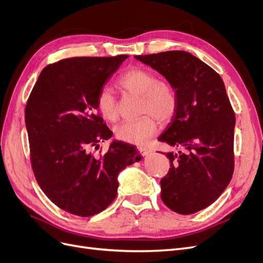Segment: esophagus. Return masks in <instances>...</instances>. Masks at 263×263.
<instances>
[{
    "mask_svg": "<svg viewBox=\"0 0 263 263\" xmlns=\"http://www.w3.org/2000/svg\"><path fill=\"white\" fill-rule=\"evenodd\" d=\"M138 149H139L140 154H141V155H143V156H146V155H148V154H149V149H148V148H146V147H144V146H139V147H138Z\"/></svg>",
    "mask_w": 263,
    "mask_h": 263,
    "instance_id": "1",
    "label": "esophagus"
}]
</instances>
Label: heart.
<instances>
[{"label": "heart", "mask_w": 263, "mask_h": 263, "mask_svg": "<svg viewBox=\"0 0 263 263\" xmlns=\"http://www.w3.org/2000/svg\"><path fill=\"white\" fill-rule=\"evenodd\" d=\"M118 86L126 93L140 96L139 112L148 114L117 126L116 137L121 141L143 145L156 131V123L149 114L159 122H167L176 114L178 107L176 91L168 82L158 81L156 74L145 68H130L119 78ZM96 105L105 120L115 122L118 119L117 103L109 89L104 87L101 90Z\"/></svg>", "instance_id": "1"}]
</instances>
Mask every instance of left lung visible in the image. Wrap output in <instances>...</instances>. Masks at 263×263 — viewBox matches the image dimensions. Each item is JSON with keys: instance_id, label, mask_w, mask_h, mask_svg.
<instances>
[{"instance_id": "8db88e82", "label": "left lung", "mask_w": 263, "mask_h": 263, "mask_svg": "<svg viewBox=\"0 0 263 263\" xmlns=\"http://www.w3.org/2000/svg\"><path fill=\"white\" fill-rule=\"evenodd\" d=\"M159 72L176 91L178 107L158 138L169 152V173L160 181L162 201L181 215L215 202L234 171L235 115L222 78L184 51L134 56Z\"/></svg>"}]
</instances>
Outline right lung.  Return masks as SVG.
I'll list each match as a JSON object with an SVG mask.
<instances>
[{"mask_svg":"<svg viewBox=\"0 0 263 263\" xmlns=\"http://www.w3.org/2000/svg\"><path fill=\"white\" fill-rule=\"evenodd\" d=\"M76 57L48 65L29 96L25 121L34 177L56 206L80 217L108 207L118 176L142 159L133 145L111 141L106 154L92 148L112 132L96 111L97 95L128 58Z\"/></svg>","mask_w":263,"mask_h":263,"instance_id":"1","label":"right lung"}]
</instances>
